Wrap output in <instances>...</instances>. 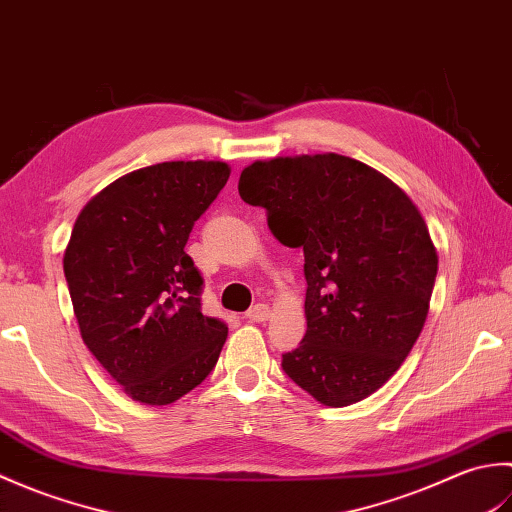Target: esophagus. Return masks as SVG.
<instances>
[{"label":"esophagus","mask_w":512,"mask_h":512,"mask_svg":"<svg viewBox=\"0 0 512 512\" xmlns=\"http://www.w3.org/2000/svg\"><path fill=\"white\" fill-rule=\"evenodd\" d=\"M268 317H270V308L266 303H255V306L246 312V319L253 323H264L268 321Z\"/></svg>","instance_id":"obj_1"}]
</instances>
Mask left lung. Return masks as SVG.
<instances>
[{
  "label": "left lung",
  "mask_w": 512,
  "mask_h": 512,
  "mask_svg": "<svg viewBox=\"0 0 512 512\" xmlns=\"http://www.w3.org/2000/svg\"><path fill=\"white\" fill-rule=\"evenodd\" d=\"M237 189L306 259L308 330L281 356L284 372L328 407L374 394L420 336L438 275L416 204L383 173L339 154L253 162Z\"/></svg>",
  "instance_id": "left-lung-1"
}]
</instances>
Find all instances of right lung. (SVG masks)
Returning a JSON list of instances; mask_svg holds the SVG:
<instances>
[{
  "label": "right lung",
  "mask_w": 512,
  "mask_h": 512,
  "mask_svg": "<svg viewBox=\"0 0 512 512\" xmlns=\"http://www.w3.org/2000/svg\"><path fill=\"white\" fill-rule=\"evenodd\" d=\"M231 176L226 162H160L85 204L63 255L83 343L145 405H169L213 372L226 323L202 314L204 279L184 253Z\"/></svg>",
  "instance_id": "add662e5"
}]
</instances>
